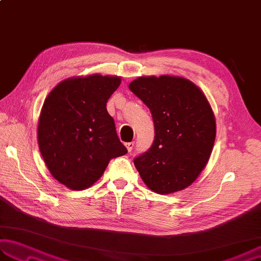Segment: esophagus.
<instances>
[{
  "label": "esophagus",
  "instance_id": "esophagus-1",
  "mask_svg": "<svg viewBox=\"0 0 261 261\" xmlns=\"http://www.w3.org/2000/svg\"><path fill=\"white\" fill-rule=\"evenodd\" d=\"M125 147L127 149V151L131 152L132 149H134V147H135V142H127V143H125Z\"/></svg>",
  "mask_w": 261,
  "mask_h": 261
}]
</instances>
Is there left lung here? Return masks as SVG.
Instances as JSON below:
<instances>
[{
    "label": "left lung",
    "mask_w": 261,
    "mask_h": 261,
    "mask_svg": "<svg viewBox=\"0 0 261 261\" xmlns=\"http://www.w3.org/2000/svg\"><path fill=\"white\" fill-rule=\"evenodd\" d=\"M129 88L149 108L151 148L135 159L143 182L158 194L184 190L206 166L214 146V112L201 88L179 76H140Z\"/></svg>",
    "instance_id": "left-lung-1"
}]
</instances>
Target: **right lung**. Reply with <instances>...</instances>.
<instances>
[{
    "label": "right lung",
    "instance_id": "1",
    "mask_svg": "<svg viewBox=\"0 0 261 261\" xmlns=\"http://www.w3.org/2000/svg\"><path fill=\"white\" fill-rule=\"evenodd\" d=\"M120 84V76L69 77L43 102L38 120L39 149L54 178L69 190L91 187L111 159L127 152L107 110Z\"/></svg>",
    "mask_w": 261,
    "mask_h": 261
}]
</instances>
